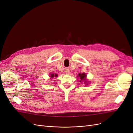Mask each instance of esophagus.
I'll return each instance as SVG.
<instances>
[{
    "mask_svg": "<svg viewBox=\"0 0 133 133\" xmlns=\"http://www.w3.org/2000/svg\"><path fill=\"white\" fill-rule=\"evenodd\" d=\"M68 73H69V72H67V74H68Z\"/></svg>",
    "mask_w": 133,
    "mask_h": 133,
    "instance_id": "obj_1",
    "label": "esophagus"
}]
</instances>
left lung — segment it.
Segmentation results:
<instances>
[{
	"mask_svg": "<svg viewBox=\"0 0 133 133\" xmlns=\"http://www.w3.org/2000/svg\"><path fill=\"white\" fill-rule=\"evenodd\" d=\"M78 77L80 79V82H83L84 84H85L87 85L88 84V82H89V81H88L87 78V75L85 73H79L78 75Z\"/></svg>",
	"mask_w": 133,
	"mask_h": 133,
	"instance_id": "left-lung-1",
	"label": "left lung"
}]
</instances>
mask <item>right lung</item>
<instances>
[{"label": "right lung", "instance_id": "add662e5", "mask_svg": "<svg viewBox=\"0 0 133 133\" xmlns=\"http://www.w3.org/2000/svg\"><path fill=\"white\" fill-rule=\"evenodd\" d=\"M50 78H54V77H57L58 76V74H53V73H52V74H50Z\"/></svg>", "mask_w": 133, "mask_h": 133}]
</instances>
